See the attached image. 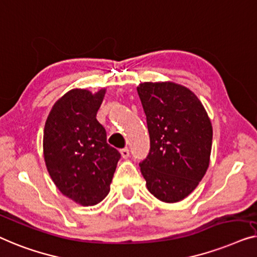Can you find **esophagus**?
I'll use <instances>...</instances> for the list:
<instances>
[{"instance_id":"obj_1","label":"esophagus","mask_w":257,"mask_h":257,"mask_svg":"<svg viewBox=\"0 0 257 257\" xmlns=\"http://www.w3.org/2000/svg\"><path fill=\"white\" fill-rule=\"evenodd\" d=\"M120 154H121V156H122V158H128L129 157V149L128 148H124V149H121L120 150Z\"/></svg>"}]
</instances>
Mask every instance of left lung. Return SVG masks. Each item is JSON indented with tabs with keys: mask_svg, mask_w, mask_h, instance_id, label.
Here are the masks:
<instances>
[{
	"mask_svg": "<svg viewBox=\"0 0 257 257\" xmlns=\"http://www.w3.org/2000/svg\"><path fill=\"white\" fill-rule=\"evenodd\" d=\"M137 93L147 116L150 151L140 163L149 192L180 201L199 185L209 165L213 129L196 94L173 81L142 82Z\"/></svg>",
	"mask_w": 257,
	"mask_h": 257,
	"instance_id": "8db88e82",
	"label": "left lung"
}]
</instances>
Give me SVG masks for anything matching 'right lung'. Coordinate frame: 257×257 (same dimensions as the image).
Returning a JSON list of instances; mask_svg holds the SVG:
<instances>
[{"label": "right lung", "instance_id": "right-lung-1", "mask_svg": "<svg viewBox=\"0 0 257 257\" xmlns=\"http://www.w3.org/2000/svg\"><path fill=\"white\" fill-rule=\"evenodd\" d=\"M104 94L106 88L71 89L56 101L45 122L43 154L49 175L65 197L81 206L107 197L121 157L96 120Z\"/></svg>", "mask_w": 257, "mask_h": 257}]
</instances>
